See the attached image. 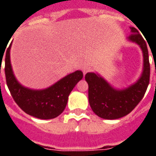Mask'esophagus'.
Wrapping results in <instances>:
<instances>
[{
	"mask_svg": "<svg viewBox=\"0 0 156 156\" xmlns=\"http://www.w3.org/2000/svg\"><path fill=\"white\" fill-rule=\"evenodd\" d=\"M82 71H83V74H86L87 73H88V71H89V67H87V66H85V67H83V68H82Z\"/></svg>",
	"mask_w": 156,
	"mask_h": 156,
	"instance_id": "1",
	"label": "esophagus"
}]
</instances>
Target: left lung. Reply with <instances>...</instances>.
Instances as JSON below:
<instances>
[{
  "mask_svg": "<svg viewBox=\"0 0 156 156\" xmlns=\"http://www.w3.org/2000/svg\"><path fill=\"white\" fill-rule=\"evenodd\" d=\"M128 39L137 43L143 51L144 68L141 77L135 83L122 90L115 89L104 78L94 73H88L85 80L88 84V101L90 107L98 117L116 119L129 115L141 101L150 83L151 67L147 45L138 30L130 27Z\"/></svg>",
  "mask_w": 156,
  "mask_h": 156,
  "instance_id": "obj_1",
  "label": "left lung"
}]
</instances>
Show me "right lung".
Instances as JSON below:
<instances>
[{
    "label": "right lung",
    "instance_id": "1",
    "mask_svg": "<svg viewBox=\"0 0 156 156\" xmlns=\"http://www.w3.org/2000/svg\"><path fill=\"white\" fill-rule=\"evenodd\" d=\"M10 49L11 45L5 52V74L7 87L16 105L27 115L41 119H54L61 115L70 93L83 78V73L76 71L46 89L32 90L23 87L16 79L10 61Z\"/></svg>",
    "mask_w": 156,
    "mask_h": 156
}]
</instances>
